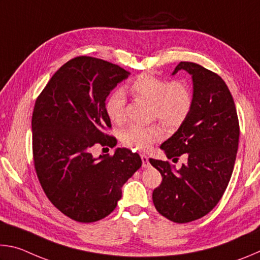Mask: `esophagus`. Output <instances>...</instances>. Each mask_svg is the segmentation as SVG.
<instances>
[{
  "label": "esophagus",
  "instance_id": "obj_1",
  "mask_svg": "<svg viewBox=\"0 0 260 260\" xmlns=\"http://www.w3.org/2000/svg\"><path fill=\"white\" fill-rule=\"evenodd\" d=\"M141 159H142V166L144 169H147V167L150 166V162H149V158L146 155H141Z\"/></svg>",
  "mask_w": 260,
  "mask_h": 260
}]
</instances>
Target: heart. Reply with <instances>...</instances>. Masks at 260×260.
<instances>
[{
    "label": "heart",
    "instance_id": "heart-1",
    "mask_svg": "<svg viewBox=\"0 0 260 260\" xmlns=\"http://www.w3.org/2000/svg\"><path fill=\"white\" fill-rule=\"evenodd\" d=\"M131 93L152 104L151 116L167 127H177L187 119L192 108V93L186 82L169 81L166 79L143 73L136 77L129 86ZM125 95L114 90L105 101V112L110 121L121 125L126 119ZM161 138L157 125H132L122 133V143L138 150H147Z\"/></svg>",
    "mask_w": 260,
    "mask_h": 260
}]
</instances>
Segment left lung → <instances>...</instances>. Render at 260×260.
I'll return each instance as SVG.
<instances>
[{"label": "left lung", "mask_w": 260, "mask_h": 260, "mask_svg": "<svg viewBox=\"0 0 260 260\" xmlns=\"http://www.w3.org/2000/svg\"><path fill=\"white\" fill-rule=\"evenodd\" d=\"M192 78V108L179 129L160 146L169 159L187 153L177 170L150 158L161 183L152 192L156 210L171 221H193L212 210L230 182L239 148L240 125L234 100L217 73L191 61H180ZM173 159V160H174Z\"/></svg>", "instance_id": "left-lung-1"}]
</instances>
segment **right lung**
Wrapping results in <instances>:
<instances>
[{
    "label": "right lung",
    "mask_w": 260,
    "mask_h": 260,
    "mask_svg": "<svg viewBox=\"0 0 260 260\" xmlns=\"http://www.w3.org/2000/svg\"><path fill=\"white\" fill-rule=\"evenodd\" d=\"M129 72L89 56L65 63L35 101L33 159L43 191L61 213L79 222L107 217L121 187L138 171L139 153L117 148L112 156L91 153L95 144L114 146L105 100Z\"/></svg>",
    "instance_id": "add662e5"
}]
</instances>
